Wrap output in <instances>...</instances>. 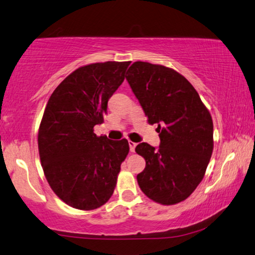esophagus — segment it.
Here are the masks:
<instances>
[{
  "mask_svg": "<svg viewBox=\"0 0 255 255\" xmlns=\"http://www.w3.org/2000/svg\"><path fill=\"white\" fill-rule=\"evenodd\" d=\"M128 144H129V149H130V152H135V147L137 144L135 142H132V140H129Z\"/></svg>",
  "mask_w": 255,
  "mask_h": 255,
  "instance_id": "obj_1",
  "label": "esophagus"
}]
</instances>
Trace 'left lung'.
Segmentation results:
<instances>
[{
  "label": "left lung",
  "instance_id": "left-lung-1",
  "mask_svg": "<svg viewBox=\"0 0 255 255\" xmlns=\"http://www.w3.org/2000/svg\"><path fill=\"white\" fill-rule=\"evenodd\" d=\"M149 125H157L160 146H136L146 165L137 175L142 192L163 205L184 201L204 177L213 151V123L199 93L179 72L137 61L126 75Z\"/></svg>",
  "mask_w": 255,
  "mask_h": 255
}]
</instances>
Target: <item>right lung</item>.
<instances>
[{
  "label": "right lung",
  "mask_w": 255,
  "mask_h": 255,
  "mask_svg": "<svg viewBox=\"0 0 255 255\" xmlns=\"http://www.w3.org/2000/svg\"><path fill=\"white\" fill-rule=\"evenodd\" d=\"M130 61L80 67L52 93L38 129L40 162L53 191L79 210L102 207L112 196L128 140L96 136L108 101L125 79Z\"/></svg>",
  "instance_id": "obj_1"
}]
</instances>
